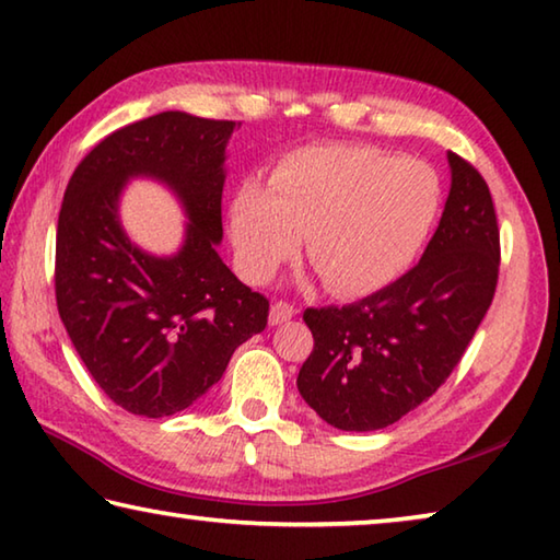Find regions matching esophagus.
<instances>
[{
  "label": "esophagus",
  "mask_w": 560,
  "mask_h": 560,
  "mask_svg": "<svg viewBox=\"0 0 560 560\" xmlns=\"http://www.w3.org/2000/svg\"><path fill=\"white\" fill-rule=\"evenodd\" d=\"M298 315V310L290 305V302H275L270 307V325H282V322H288Z\"/></svg>",
  "instance_id": "esophagus-1"
}]
</instances>
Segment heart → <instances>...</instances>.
<instances>
[{
    "mask_svg": "<svg viewBox=\"0 0 560 560\" xmlns=\"http://www.w3.org/2000/svg\"><path fill=\"white\" fill-rule=\"evenodd\" d=\"M443 206L433 166L369 144H315L282 156L270 186L245 179L231 199L241 272L265 282L295 260L307 235L312 268L341 298L398 280Z\"/></svg>",
    "mask_w": 560,
    "mask_h": 560,
    "instance_id": "1",
    "label": "heart"
}]
</instances>
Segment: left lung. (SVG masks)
Listing matches in <instances>:
<instances>
[{"label":"left lung","mask_w":560,"mask_h":560,"mask_svg":"<svg viewBox=\"0 0 560 560\" xmlns=\"http://www.w3.org/2000/svg\"><path fill=\"white\" fill-rule=\"evenodd\" d=\"M453 186L423 258L345 307H310L315 349L298 388L349 433L394 425L445 384L494 300L499 225L485 176L450 152Z\"/></svg>","instance_id":"8db88e82"}]
</instances>
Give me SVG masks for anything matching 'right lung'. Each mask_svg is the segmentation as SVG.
<instances>
[{
	"instance_id": "right-lung-1",
	"label": "right lung",
	"mask_w": 560,
	"mask_h": 560,
	"mask_svg": "<svg viewBox=\"0 0 560 560\" xmlns=\"http://www.w3.org/2000/svg\"><path fill=\"white\" fill-rule=\"evenodd\" d=\"M233 120L179 110L144 117L97 142L66 186L56 231V305L103 394L132 416L189 408L245 339L268 325L270 302L215 253ZM130 175H154L180 196L183 250L154 259L126 238L116 199Z\"/></svg>"
}]
</instances>
